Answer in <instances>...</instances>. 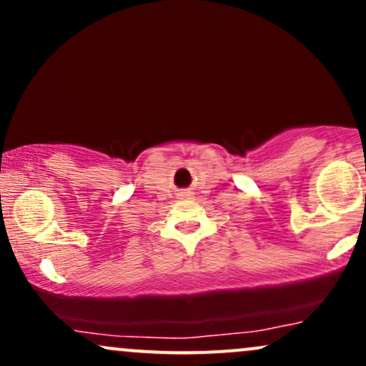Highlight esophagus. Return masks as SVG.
<instances>
[{
	"mask_svg": "<svg viewBox=\"0 0 366 366\" xmlns=\"http://www.w3.org/2000/svg\"><path fill=\"white\" fill-rule=\"evenodd\" d=\"M180 196H182V197H191L192 194H191V192H180Z\"/></svg>",
	"mask_w": 366,
	"mask_h": 366,
	"instance_id": "1",
	"label": "esophagus"
}]
</instances>
